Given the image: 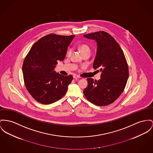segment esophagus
<instances>
[{"instance_id":"obj_1","label":"esophagus","mask_w":153,"mask_h":153,"mask_svg":"<svg viewBox=\"0 0 153 153\" xmlns=\"http://www.w3.org/2000/svg\"><path fill=\"white\" fill-rule=\"evenodd\" d=\"M74 78H75V79H79L80 78V76H79L78 75H74Z\"/></svg>"}]
</instances>
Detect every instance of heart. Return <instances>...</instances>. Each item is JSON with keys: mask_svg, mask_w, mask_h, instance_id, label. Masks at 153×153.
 Listing matches in <instances>:
<instances>
[{"mask_svg": "<svg viewBox=\"0 0 153 153\" xmlns=\"http://www.w3.org/2000/svg\"><path fill=\"white\" fill-rule=\"evenodd\" d=\"M79 49L81 51V52L82 53V54H84V53H91V49H90V48L87 45H82L80 46H79ZM72 53V49H68L67 52V54L68 56H70Z\"/></svg>", "mask_w": 153, "mask_h": 153, "instance_id": "heart-1", "label": "heart"}]
</instances>
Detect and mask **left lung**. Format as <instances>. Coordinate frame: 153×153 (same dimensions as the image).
<instances>
[{"label": "left lung", "mask_w": 153, "mask_h": 153, "mask_svg": "<svg viewBox=\"0 0 153 153\" xmlns=\"http://www.w3.org/2000/svg\"><path fill=\"white\" fill-rule=\"evenodd\" d=\"M97 43L96 56L93 67L102 72L100 79L88 78V86L83 93L94 105H107L121 94L129 76L128 66L119 44L111 35L104 31L84 35Z\"/></svg>", "instance_id": "left-lung-1"}]
</instances>
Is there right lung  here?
<instances>
[{"mask_svg":"<svg viewBox=\"0 0 153 153\" xmlns=\"http://www.w3.org/2000/svg\"><path fill=\"white\" fill-rule=\"evenodd\" d=\"M75 35L49 34L32 46L22 65L24 83L27 91L37 102L50 104L61 99L73 79L54 70L57 61H62Z\"/></svg>","mask_w":153,"mask_h":153,"instance_id":"add662e5","label":"right lung"}]
</instances>
